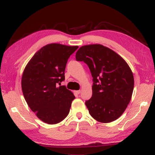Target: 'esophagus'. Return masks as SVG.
<instances>
[{"label": "esophagus", "instance_id": "obj_1", "mask_svg": "<svg viewBox=\"0 0 155 155\" xmlns=\"http://www.w3.org/2000/svg\"><path fill=\"white\" fill-rule=\"evenodd\" d=\"M74 93L76 94H79L80 93H81V91L78 90V91H74Z\"/></svg>", "mask_w": 155, "mask_h": 155}]
</instances>
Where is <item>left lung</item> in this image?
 I'll return each instance as SVG.
<instances>
[{"label": "left lung", "mask_w": 155, "mask_h": 155, "mask_svg": "<svg viewBox=\"0 0 155 155\" xmlns=\"http://www.w3.org/2000/svg\"><path fill=\"white\" fill-rule=\"evenodd\" d=\"M76 60L88 65L93 78V95L85 102L91 117L103 123L117 120L132 97L134 77L129 66L117 52L99 44L81 47Z\"/></svg>", "instance_id": "obj_1"}]
</instances>
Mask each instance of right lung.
<instances>
[{
    "label": "right lung",
    "mask_w": 155,
    "mask_h": 155,
    "mask_svg": "<svg viewBox=\"0 0 155 155\" xmlns=\"http://www.w3.org/2000/svg\"><path fill=\"white\" fill-rule=\"evenodd\" d=\"M78 46L47 45L34 54L23 71L21 87L28 107L45 123L54 124L67 117L75 97L65 86L64 71Z\"/></svg>",
    "instance_id": "1"
}]
</instances>
